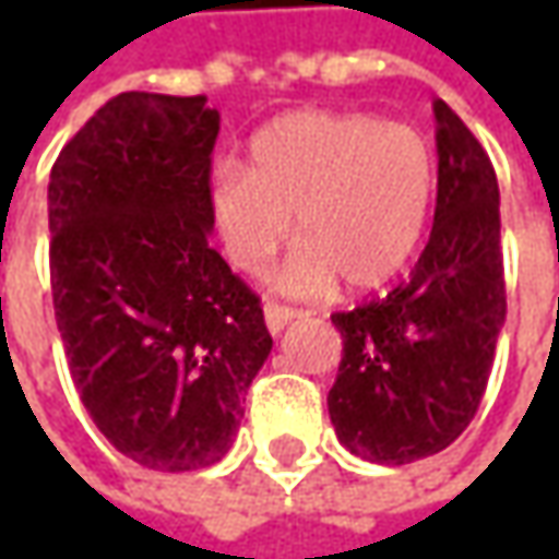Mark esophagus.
Listing matches in <instances>:
<instances>
[{"mask_svg": "<svg viewBox=\"0 0 559 559\" xmlns=\"http://www.w3.org/2000/svg\"><path fill=\"white\" fill-rule=\"evenodd\" d=\"M295 317H298V311H295V308L276 305V301H267V305H264V320H267V330L273 335L283 333V330L289 326Z\"/></svg>", "mask_w": 559, "mask_h": 559, "instance_id": "34e87169", "label": "esophagus"}]
</instances>
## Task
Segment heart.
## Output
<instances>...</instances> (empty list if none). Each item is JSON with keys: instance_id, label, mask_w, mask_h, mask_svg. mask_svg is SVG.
I'll return each instance as SVG.
<instances>
[{"instance_id": "obj_1", "label": "heart", "mask_w": 559, "mask_h": 559, "mask_svg": "<svg viewBox=\"0 0 559 559\" xmlns=\"http://www.w3.org/2000/svg\"><path fill=\"white\" fill-rule=\"evenodd\" d=\"M211 214L229 264L261 273L289 236L301 246L276 273L292 295L395 280L419 248L436 202V152L373 115L292 111L248 142V164H217Z\"/></svg>"}]
</instances>
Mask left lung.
Masks as SVG:
<instances>
[{"instance_id":"8db88e82","label":"left lung","mask_w":559,"mask_h":559,"mask_svg":"<svg viewBox=\"0 0 559 559\" xmlns=\"http://www.w3.org/2000/svg\"><path fill=\"white\" fill-rule=\"evenodd\" d=\"M439 195L411 280L333 313L342 364L330 389L338 441L401 466L444 451L476 417L504 326L501 192L479 140L436 98Z\"/></svg>"}]
</instances>
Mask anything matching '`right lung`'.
Wrapping results in <instances>:
<instances>
[{"instance_id": "obj_1", "label": "right lung", "mask_w": 559, "mask_h": 559, "mask_svg": "<svg viewBox=\"0 0 559 559\" xmlns=\"http://www.w3.org/2000/svg\"><path fill=\"white\" fill-rule=\"evenodd\" d=\"M204 96L120 93L49 177V267L61 345L98 432L140 466L224 457L273 338L258 295L207 246Z\"/></svg>"}]
</instances>
